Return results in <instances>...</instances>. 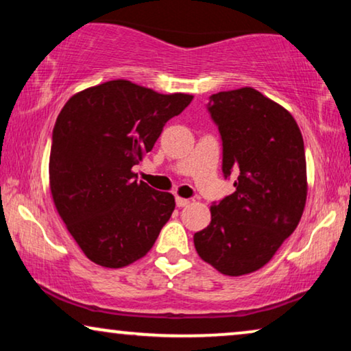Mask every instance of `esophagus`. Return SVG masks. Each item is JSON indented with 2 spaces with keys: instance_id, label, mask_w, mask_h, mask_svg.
Instances as JSON below:
<instances>
[{
  "instance_id": "1",
  "label": "esophagus",
  "mask_w": 351,
  "mask_h": 351,
  "mask_svg": "<svg viewBox=\"0 0 351 351\" xmlns=\"http://www.w3.org/2000/svg\"><path fill=\"white\" fill-rule=\"evenodd\" d=\"M176 204L179 206V208H185V206H189V204H190V199H186V198H180V196H177V198H176Z\"/></svg>"
}]
</instances>
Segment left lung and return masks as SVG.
Instances as JSON below:
<instances>
[{
    "instance_id": "1",
    "label": "left lung",
    "mask_w": 351,
    "mask_h": 351,
    "mask_svg": "<svg viewBox=\"0 0 351 351\" xmlns=\"http://www.w3.org/2000/svg\"><path fill=\"white\" fill-rule=\"evenodd\" d=\"M208 110L222 137L223 176L238 179L193 241L215 270L241 276L267 265L300 222L308 190L304 138L285 107L252 88L213 94Z\"/></svg>"
}]
</instances>
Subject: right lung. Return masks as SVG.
<instances>
[{"mask_svg": "<svg viewBox=\"0 0 351 351\" xmlns=\"http://www.w3.org/2000/svg\"><path fill=\"white\" fill-rule=\"evenodd\" d=\"M191 99L113 80L76 93L60 110L52 131L51 195L89 261L123 268L153 247L176 201L137 182L132 167Z\"/></svg>", "mask_w": 351, "mask_h": 351, "instance_id": "add662e5", "label": "right lung"}]
</instances>
